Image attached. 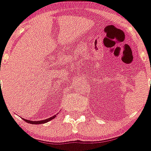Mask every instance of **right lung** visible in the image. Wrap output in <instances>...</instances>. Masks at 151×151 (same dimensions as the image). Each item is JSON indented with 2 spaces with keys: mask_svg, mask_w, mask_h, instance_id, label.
Here are the masks:
<instances>
[{
  "mask_svg": "<svg viewBox=\"0 0 151 151\" xmlns=\"http://www.w3.org/2000/svg\"><path fill=\"white\" fill-rule=\"evenodd\" d=\"M55 116H52V117L49 118V119H44V120H41V121H30V120H27V119H24V120L25 122H27V123H29V124H44V123H46V122H50V120L53 119L54 118H55Z\"/></svg>",
  "mask_w": 151,
  "mask_h": 151,
  "instance_id": "add662e5",
  "label": "right lung"
}]
</instances>
